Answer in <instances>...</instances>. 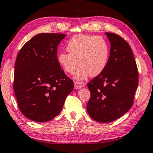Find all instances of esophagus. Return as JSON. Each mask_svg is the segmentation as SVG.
Listing matches in <instances>:
<instances>
[{
    "mask_svg": "<svg viewBox=\"0 0 153 153\" xmlns=\"http://www.w3.org/2000/svg\"><path fill=\"white\" fill-rule=\"evenodd\" d=\"M74 85H75V88H81L82 87L85 86L86 84L84 82H78V81H76L74 82Z\"/></svg>",
    "mask_w": 153,
    "mask_h": 153,
    "instance_id": "1",
    "label": "esophagus"
}]
</instances>
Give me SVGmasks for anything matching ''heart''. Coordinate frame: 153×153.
I'll return each instance as SVG.
<instances>
[{"label": "heart", "mask_w": 153, "mask_h": 153, "mask_svg": "<svg viewBox=\"0 0 153 153\" xmlns=\"http://www.w3.org/2000/svg\"><path fill=\"white\" fill-rule=\"evenodd\" d=\"M67 50L69 53L60 52L58 60L68 74H73L79 64L81 67L75 75L76 79L97 76L107 66L110 48L102 37L78 34L69 41Z\"/></svg>", "instance_id": "obj_1"}]
</instances>
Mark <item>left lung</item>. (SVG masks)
<instances>
[{
	"label": "left lung",
	"instance_id": "1",
	"mask_svg": "<svg viewBox=\"0 0 153 153\" xmlns=\"http://www.w3.org/2000/svg\"><path fill=\"white\" fill-rule=\"evenodd\" d=\"M105 35L111 44L107 66L87 84L91 98L86 110L99 123L112 122L127 113L138 84L136 62L129 43L115 33Z\"/></svg>",
	"mask_w": 153,
	"mask_h": 153
}]
</instances>
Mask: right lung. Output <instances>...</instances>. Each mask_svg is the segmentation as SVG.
Masks as SVG:
<instances>
[{"instance_id": "add662e5", "label": "right lung", "mask_w": 153, "mask_h": 153, "mask_svg": "<svg viewBox=\"0 0 153 153\" xmlns=\"http://www.w3.org/2000/svg\"><path fill=\"white\" fill-rule=\"evenodd\" d=\"M66 35L40 33L26 42L17 56L13 89L18 108L35 122L56 117L74 82L65 75L57 59L58 45Z\"/></svg>"}]
</instances>
